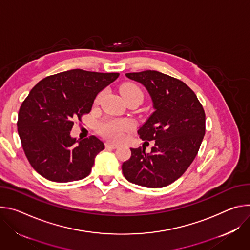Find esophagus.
Masks as SVG:
<instances>
[{"mask_svg":"<svg viewBox=\"0 0 250 250\" xmlns=\"http://www.w3.org/2000/svg\"><path fill=\"white\" fill-rule=\"evenodd\" d=\"M105 147L107 149H116V148H118V145L114 144V143H111V142H106Z\"/></svg>","mask_w":250,"mask_h":250,"instance_id":"1","label":"esophagus"}]
</instances>
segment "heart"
I'll return each mask as SVG.
<instances>
[{"instance_id":"1","label":"heart","mask_w":250,"mask_h":250,"mask_svg":"<svg viewBox=\"0 0 250 250\" xmlns=\"http://www.w3.org/2000/svg\"><path fill=\"white\" fill-rule=\"evenodd\" d=\"M121 94L124 97L125 100L134 97V96H140L143 98V92L142 90L138 87L134 83H126L124 84L121 89ZM103 95V91H100L95 99H94V104L97 105L100 102V99ZM134 127L133 121L129 119H114V118H108L103 120L98 127L99 133L107 138L109 140L112 141H119L121 140L124 134L131 130Z\"/></svg>"}]
</instances>
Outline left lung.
Masks as SVG:
<instances>
[{"mask_svg": "<svg viewBox=\"0 0 250 250\" xmlns=\"http://www.w3.org/2000/svg\"><path fill=\"white\" fill-rule=\"evenodd\" d=\"M150 93L155 112L138 130L142 140H155L151 153L131 148L122 165L124 177L146 188H163L178 180L196 158L206 133L203 105L186 83L156 70L126 73ZM146 143V142H145Z\"/></svg>", "mask_w": 250, "mask_h": 250, "instance_id": "obj_1", "label": "left lung"}]
</instances>
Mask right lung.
<instances>
[{
    "label": "right lung",
    "instance_id": "right-lung-1",
    "mask_svg": "<svg viewBox=\"0 0 250 250\" xmlns=\"http://www.w3.org/2000/svg\"><path fill=\"white\" fill-rule=\"evenodd\" d=\"M119 73L71 69L36 84L21 105L18 132L32 167L45 179L66 183L87 177L104 149L97 137H70L74 120L88 114L96 95Z\"/></svg>",
    "mask_w": 250,
    "mask_h": 250
}]
</instances>
